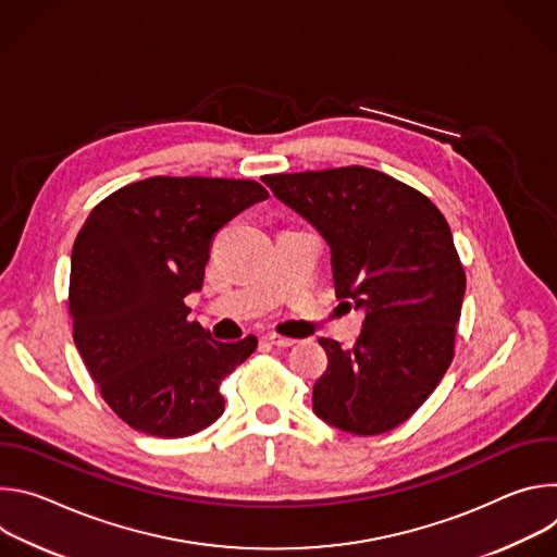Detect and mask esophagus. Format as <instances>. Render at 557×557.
Segmentation results:
<instances>
[{
	"label": "esophagus",
	"instance_id": "34e87169",
	"mask_svg": "<svg viewBox=\"0 0 557 557\" xmlns=\"http://www.w3.org/2000/svg\"><path fill=\"white\" fill-rule=\"evenodd\" d=\"M262 342H267L269 346H275V348H288V346L295 344V339L282 337V335H277V333H267V335L262 337Z\"/></svg>",
	"mask_w": 557,
	"mask_h": 557
}]
</instances>
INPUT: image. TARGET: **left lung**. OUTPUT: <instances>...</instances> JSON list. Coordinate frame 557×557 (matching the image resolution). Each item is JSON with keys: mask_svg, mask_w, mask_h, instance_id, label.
<instances>
[{"mask_svg": "<svg viewBox=\"0 0 557 557\" xmlns=\"http://www.w3.org/2000/svg\"><path fill=\"white\" fill-rule=\"evenodd\" d=\"M271 191L331 247L335 295L366 312L350 350L322 337L312 410L374 436L408 421L454 359L465 269L445 215L414 187L370 168L269 174Z\"/></svg>", "mask_w": 557, "mask_h": 557, "instance_id": "obj_1", "label": "left lung"}]
</instances>
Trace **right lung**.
I'll return each mask as SVG.
<instances>
[{
    "label": "right lung",
    "mask_w": 557,
    "mask_h": 557,
    "mask_svg": "<svg viewBox=\"0 0 557 557\" xmlns=\"http://www.w3.org/2000/svg\"><path fill=\"white\" fill-rule=\"evenodd\" d=\"M256 181L153 176L101 200L76 233L67 308L72 337L103 401L129 428L183 438L222 412L220 381L258 348L215 342L189 322L213 235L267 200Z\"/></svg>",
    "instance_id": "1"
}]
</instances>
